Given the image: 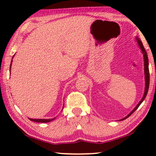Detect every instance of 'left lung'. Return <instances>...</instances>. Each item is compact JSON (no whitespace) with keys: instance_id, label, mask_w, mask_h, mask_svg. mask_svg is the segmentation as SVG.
Segmentation results:
<instances>
[{"instance_id":"1","label":"left lung","mask_w":156,"mask_h":156,"mask_svg":"<svg viewBox=\"0 0 156 156\" xmlns=\"http://www.w3.org/2000/svg\"><path fill=\"white\" fill-rule=\"evenodd\" d=\"M136 41L138 43V45L139 47V48L141 50V52L143 54V56H144V74H145V89H144V96H143L142 99H140V101L138 102V104L136 105L135 108H133V110L131 111V112L129 113V114L127 115L126 116H125L124 118L120 119L119 121H123L125 120L126 119H127L128 117H129L131 115L133 114V113L135 112V111L137 109L143 101H144L145 98H146L147 94H148V88H149V82H150V75H149V68H148V55H147V52L146 50H145L144 45H143V43L139 38L138 37H136Z\"/></svg>"}]
</instances>
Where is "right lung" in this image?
I'll use <instances>...</instances> for the list:
<instances>
[{
	"label": "right lung",
	"mask_w": 156,
	"mask_h": 156,
	"mask_svg": "<svg viewBox=\"0 0 156 156\" xmlns=\"http://www.w3.org/2000/svg\"><path fill=\"white\" fill-rule=\"evenodd\" d=\"M14 57V55L13 57H12V58ZM12 59L11 60V62H10V71L11 70V65H12ZM64 107V106H63ZM63 109V108H62ZM57 117V116H56ZM56 117H55V118H52V119H30L29 118V119L32 121H34V122H37V123H48V122H50V121H52L53 120H55V119H56Z\"/></svg>",
	"instance_id": "add662e5"
}]
</instances>
